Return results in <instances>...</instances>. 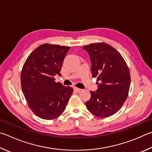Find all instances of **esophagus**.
I'll use <instances>...</instances> for the list:
<instances>
[{
    "mask_svg": "<svg viewBox=\"0 0 152 152\" xmlns=\"http://www.w3.org/2000/svg\"><path fill=\"white\" fill-rule=\"evenodd\" d=\"M74 90H75V91L76 92H78V93H80V92H81L82 91H83V89H79V88H77V87H75V88H74Z\"/></svg>",
    "mask_w": 152,
    "mask_h": 152,
    "instance_id": "34e87169",
    "label": "esophagus"
}]
</instances>
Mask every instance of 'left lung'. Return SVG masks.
I'll use <instances>...</instances> for the list:
<instances>
[{"label":"left lung","instance_id":"8db88e82","mask_svg":"<svg viewBox=\"0 0 152 152\" xmlns=\"http://www.w3.org/2000/svg\"><path fill=\"white\" fill-rule=\"evenodd\" d=\"M89 53L93 77H97V90L90 91L86 103L88 110L99 118H107L120 110L128 95L131 77L128 66L115 48L104 42L83 47Z\"/></svg>","mask_w":152,"mask_h":152}]
</instances>
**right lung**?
<instances>
[{
	"instance_id": "right-lung-1",
	"label": "right lung",
	"mask_w": 152,
	"mask_h": 152,
	"mask_svg": "<svg viewBox=\"0 0 152 152\" xmlns=\"http://www.w3.org/2000/svg\"><path fill=\"white\" fill-rule=\"evenodd\" d=\"M70 47L45 43L26 58L20 75L22 91L33 112L44 119H53L63 112L73 94L71 87L56 83Z\"/></svg>"
}]
</instances>
